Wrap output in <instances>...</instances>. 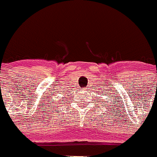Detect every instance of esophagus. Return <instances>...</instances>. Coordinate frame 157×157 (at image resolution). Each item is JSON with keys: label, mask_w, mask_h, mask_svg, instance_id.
I'll return each instance as SVG.
<instances>
[{"label": "esophagus", "mask_w": 157, "mask_h": 157, "mask_svg": "<svg viewBox=\"0 0 157 157\" xmlns=\"http://www.w3.org/2000/svg\"><path fill=\"white\" fill-rule=\"evenodd\" d=\"M87 88H86V90H87Z\"/></svg>", "instance_id": "esophagus-1"}]
</instances>
